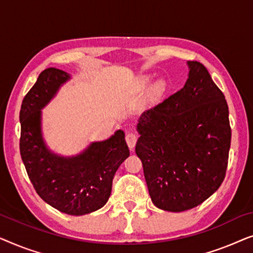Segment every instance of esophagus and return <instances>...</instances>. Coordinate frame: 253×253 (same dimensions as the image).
<instances>
[{
    "mask_svg": "<svg viewBox=\"0 0 253 253\" xmlns=\"http://www.w3.org/2000/svg\"><path fill=\"white\" fill-rule=\"evenodd\" d=\"M137 139H138V137L136 133H133V132L126 133V144H127V146H129L130 150H133L134 145H136V143H137Z\"/></svg>",
    "mask_w": 253,
    "mask_h": 253,
    "instance_id": "1",
    "label": "esophagus"
}]
</instances>
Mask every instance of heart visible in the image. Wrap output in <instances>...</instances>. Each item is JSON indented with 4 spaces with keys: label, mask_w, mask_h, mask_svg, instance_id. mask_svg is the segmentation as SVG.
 Masks as SVG:
<instances>
[{
    "label": "heart",
    "mask_w": 253,
    "mask_h": 253,
    "mask_svg": "<svg viewBox=\"0 0 253 253\" xmlns=\"http://www.w3.org/2000/svg\"><path fill=\"white\" fill-rule=\"evenodd\" d=\"M150 82H151V77H150V76H143V77H141L140 81H139L140 85H143V86L147 85ZM165 88H166V83H165V81H162V79H160V81L155 82L154 85L152 86V88H151L152 95L159 96L160 94H162V92L165 91Z\"/></svg>",
    "instance_id": "1"
}]
</instances>
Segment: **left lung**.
I'll list each match as a JSON object with an SVG mask.
<instances>
[{
  "instance_id": "1",
  "label": "left lung",
  "mask_w": 253,
  "mask_h": 253,
  "mask_svg": "<svg viewBox=\"0 0 253 253\" xmlns=\"http://www.w3.org/2000/svg\"><path fill=\"white\" fill-rule=\"evenodd\" d=\"M182 89L141 114L136 154L143 162L152 202L158 209L183 212L222 184L231 129L223 93L207 69L189 61Z\"/></svg>"
}]
</instances>
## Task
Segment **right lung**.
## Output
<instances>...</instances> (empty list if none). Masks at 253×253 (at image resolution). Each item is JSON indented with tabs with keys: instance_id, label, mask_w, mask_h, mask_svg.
<instances>
[{
	"instance_id": "1",
	"label": "right lung",
	"mask_w": 253,
	"mask_h": 253,
	"mask_svg": "<svg viewBox=\"0 0 253 253\" xmlns=\"http://www.w3.org/2000/svg\"><path fill=\"white\" fill-rule=\"evenodd\" d=\"M70 79L68 72L48 68L25 95L19 113L20 155L38 195L69 215H84L108 202L114 175L130 155L123 130L93 141L72 157L54 153L42 136V112Z\"/></svg>"
}]
</instances>
